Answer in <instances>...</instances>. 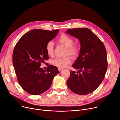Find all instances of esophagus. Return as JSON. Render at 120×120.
<instances>
[{
	"mask_svg": "<svg viewBox=\"0 0 120 120\" xmlns=\"http://www.w3.org/2000/svg\"><path fill=\"white\" fill-rule=\"evenodd\" d=\"M58 71H59V72L63 70L62 68H58Z\"/></svg>",
	"mask_w": 120,
	"mask_h": 120,
	"instance_id": "1",
	"label": "esophagus"
}]
</instances>
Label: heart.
<instances>
[{"label":"heart","mask_w":120,"mask_h":120,"mask_svg":"<svg viewBox=\"0 0 120 120\" xmlns=\"http://www.w3.org/2000/svg\"><path fill=\"white\" fill-rule=\"evenodd\" d=\"M61 45L66 47V55H69L74 58L77 57L80 53V48L77 44H74V40L65 34H62L57 40ZM46 52L49 56L54 54V44L52 41H49L45 45ZM71 63V58L67 56L63 58H56L51 61V64L59 68H64Z\"/></svg>","instance_id":"1"}]
</instances>
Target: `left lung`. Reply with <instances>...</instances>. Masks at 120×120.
I'll use <instances>...</instances> for the list:
<instances>
[{
    "instance_id": "left-lung-1",
    "label": "left lung",
    "mask_w": 120,
    "mask_h": 120,
    "mask_svg": "<svg viewBox=\"0 0 120 120\" xmlns=\"http://www.w3.org/2000/svg\"><path fill=\"white\" fill-rule=\"evenodd\" d=\"M66 33L78 38L81 45L79 56L72 66L78 71L70 72L67 86L75 94H88L95 90L105 78L108 66L105 47L89 29H69Z\"/></svg>"
}]
</instances>
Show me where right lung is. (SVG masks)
<instances>
[{
  "label": "right lung",
  "mask_w": 120,
  "mask_h": 120,
  "mask_svg": "<svg viewBox=\"0 0 120 120\" xmlns=\"http://www.w3.org/2000/svg\"><path fill=\"white\" fill-rule=\"evenodd\" d=\"M58 31L32 30L24 34L15 46L13 64L17 79L21 87L32 95H39L47 90L59 73L56 66L49 65L46 70L40 67L49 59L46 44L56 37Z\"/></svg>",
  "instance_id": "right-lung-1"
}]
</instances>
